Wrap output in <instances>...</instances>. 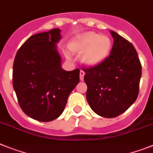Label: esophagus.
Masks as SVG:
<instances>
[{
	"instance_id": "obj_1",
	"label": "esophagus",
	"mask_w": 153,
	"mask_h": 153,
	"mask_svg": "<svg viewBox=\"0 0 153 153\" xmlns=\"http://www.w3.org/2000/svg\"><path fill=\"white\" fill-rule=\"evenodd\" d=\"M79 76H80V80L83 81L84 80V76H85V72L82 70L80 71V74H79Z\"/></svg>"
}]
</instances>
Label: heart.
Masks as SVG:
<instances>
[{"label":"heart","mask_w":153,"mask_h":153,"mask_svg":"<svg viewBox=\"0 0 153 153\" xmlns=\"http://www.w3.org/2000/svg\"><path fill=\"white\" fill-rule=\"evenodd\" d=\"M112 48L111 38L99 33L88 31L77 37L69 45L72 52L82 54V62L87 66H95L104 62Z\"/></svg>","instance_id":"obj_1"}]
</instances>
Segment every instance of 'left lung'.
<instances>
[{"instance_id": "left-lung-1", "label": "left lung", "mask_w": 153, "mask_h": 153, "mask_svg": "<svg viewBox=\"0 0 153 153\" xmlns=\"http://www.w3.org/2000/svg\"><path fill=\"white\" fill-rule=\"evenodd\" d=\"M114 43L110 55L91 68H84L86 98L91 109L105 118H114L129 108L139 95L142 65L128 41L111 30Z\"/></svg>"}]
</instances>
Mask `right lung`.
<instances>
[{"label":"right lung","mask_w":153,"mask_h":153,"mask_svg":"<svg viewBox=\"0 0 153 153\" xmlns=\"http://www.w3.org/2000/svg\"><path fill=\"white\" fill-rule=\"evenodd\" d=\"M61 30L34 34L21 45L13 65V87L20 107L29 117L50 122L62 115L70 93L79 82V69L61 66L56 44Z\"/></svg>","instance_id":"add662e5"}]
</instances>
